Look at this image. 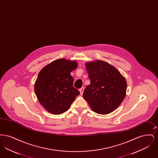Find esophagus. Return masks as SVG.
<instances>
[{
  "instance_id": "1",
  "label": "esophagus",
  "mask_w": 158,
  "mask_h": 158,
  "mask_svg": "<svg viewBox=\"0 0 158 158\" xmlns=\"http://www.w3.org/2000/svg\"><path fill=\"white\" fill-rule=\"evenodd\" d=\"M83 91H84V87L81 88L80 89H79V92H80V94L82 95L83 93Z\"/></svg>"
}]
</instances>
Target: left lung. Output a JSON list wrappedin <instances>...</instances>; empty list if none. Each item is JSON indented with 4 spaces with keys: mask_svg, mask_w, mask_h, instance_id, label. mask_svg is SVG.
I'll use <instances>...</instances> for the list:
<instances>
[{
    "mask_svg": "<svg viewBox=\"0 0 158 158\" xmlns=\"http://www.w3.org/2000/svg\"><path fill=\"white\" fill-rule=\"evenodd\" d=\"M85 66L90 83L84 90L83 97L95 113L113 112L126 97V79L116 68L102 60L87 62Z\"/></svg>",
    "mask_w": 158,
    "mask_h": 158,
    "instance_id": "1",
    "label": "left lung"
}]
</instances>
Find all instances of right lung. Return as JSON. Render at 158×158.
<instances>
[{
  "instance_id": "right-lung-1",
  "label": "right lung",
  "mask_w": 158,
  "mask_h": 158,
  "mask_svg": "<svg viewBox=\"0 0 158 158\" xmlns=\"http://www.w3.org/2000/svg\"><path fill=\"white\" fill-rule=\"evenodd\" d=\"M77 67L76 61L59 59L43 68L38 73L34 90L38 101L49 113L66 112L79 91L73 87L70 73Z\"/></svg>"
}]
</instances>
